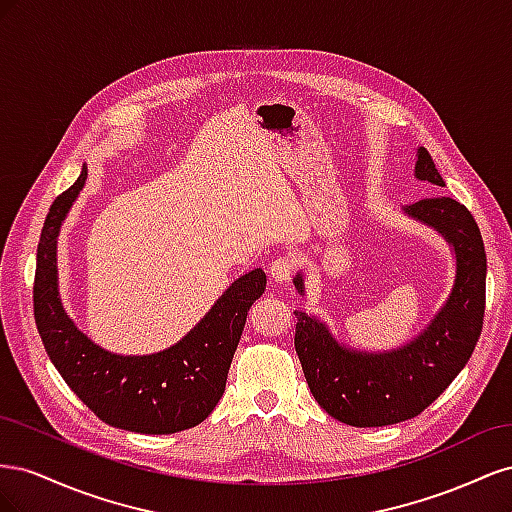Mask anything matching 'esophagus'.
Listing matches in <instances>:
<instances>
[{
	"label": "esophagus",
	"instance_id": "esophagus-1",
	"mask_svg": "<svg viewBox=\"0 0 512 512\" xmlns=\"http://www.w3.org/2000/svg\"><path fill=\"white\" fill-rule=\"evenodd\" d=\"M294 269H297V260H294L292 256H277L271 262L269 275L273 277L275 282H286V280H290V275L294 273Z\"/></svg>",
	"mask_w": 512,
	"mask_h": 512
}]
</instances>
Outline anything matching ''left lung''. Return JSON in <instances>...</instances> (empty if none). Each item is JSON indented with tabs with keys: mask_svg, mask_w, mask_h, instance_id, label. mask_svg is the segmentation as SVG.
I'll return each mask as SVG.
<instances>
[{
	"mask_svg": "<svg viewBox=\"0 0 512 512\" xmlns=\"http://www.w3.org/2000/svg\"><path fill=\"white\" fill-rule=\"evenodd\" d=\"M416 177L444 185L427 149H418ZM408 213L438 228L457 254V280L442 312L412 344L389 354L350 352L314 316L294 312V350L309 391L337 421L384 427L429 408L466 367L483 331L487 254L472 213L453 198L418 200ZM303 292V280L294 277Z\"/></svg>",
	"mask_w": 512,
	"mask_h": 512,
	"instance_id": "left-lung-1",
	"label": "left lung"
}]
</instances>
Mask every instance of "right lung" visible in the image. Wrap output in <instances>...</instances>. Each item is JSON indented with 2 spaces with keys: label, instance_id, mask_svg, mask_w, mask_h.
I'll list each match as a JSON object with an SVG mask.
<instances>
[{
  "label": "right lung",
  "instance_id": "right-lung-1",
  "mask_svg": "<svg viewBox=\"0 0 512 512\" xmlns=\"http://www.w3.org/2000/svg\"><path fill=\"white\" fill-rule=\"evenodd\" d=\"M85 179L83 168L79 179L53 200L42 226L34 316L44 350L61 378L100 421L153 436L196 427L224 395L247 312L265 292L267 275L254 269L239 277L173 348L149 356H119L102 350L74 327L57 294L59 226Z\"/></svg>",
  "mask_w": 512,
  "mask_h": 512
}]
</instances>
